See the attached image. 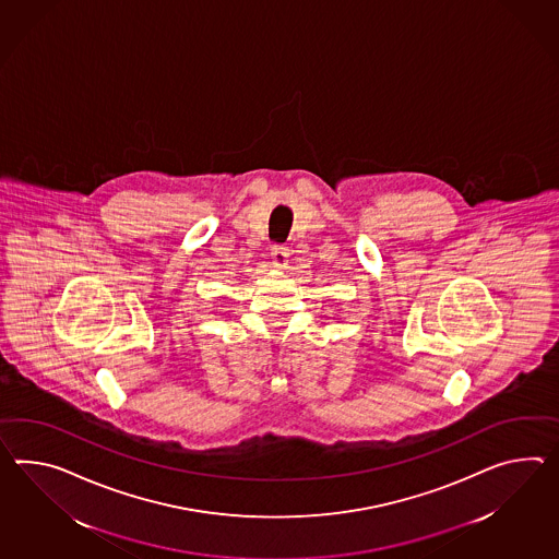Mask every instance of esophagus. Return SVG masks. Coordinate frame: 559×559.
I'll use <instances>...</instances> for the list:
<instances>
[{
	"label": "esophagus",
	"mask_w": 559,
	"mask_h": 559,
	"mask_svg": "<svg viewBox=\"0 0 559 559\" xmlns=\"http://www.w3.org/2000/svg\"><path fill=\"white\" fill-rule=\"evenodd\" d=\"M271 259L276 269H285L286 260H288V248L283 245H274L271 248Z\"/></svg>",
	"instance_id": "1"
}]
</instances>
